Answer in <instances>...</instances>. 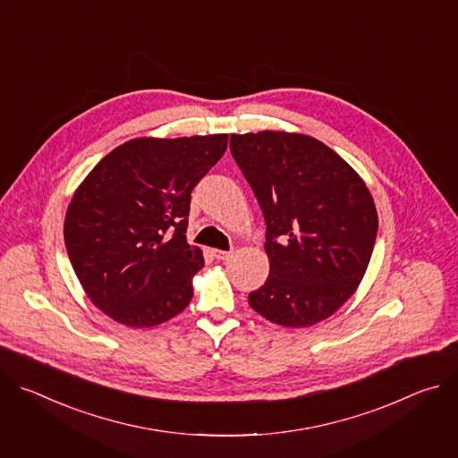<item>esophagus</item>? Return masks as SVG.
Listing matches in <instances>:
<instances>
[{
    "label": "esophagus",
    "instance_id": "esophagus-1",
    "mask_svg": "<svg viewBox=\"0 0 458 458\" xmlns=\"http://www.w3.org/2000/svg\"><path fill=\"white\" fill-rule=\"evenodd\" d=\"M214 257L217 260H228L232 257V251H225V250H214Z\"/></svg>",
    "mask_w": 458,
    "mask_h": 458
}]
</instances>
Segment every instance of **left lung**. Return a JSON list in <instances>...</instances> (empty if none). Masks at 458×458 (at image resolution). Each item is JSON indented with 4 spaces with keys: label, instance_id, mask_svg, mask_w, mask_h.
Masks as SVG:
<instances>
[{
    "label": "left lung",
    "instance_id": "8db88e82",
    "mask_svg": "<svg viewBox=\"0 0 458 458\" xmlns=\"http://www.w3.org/2000/svg\"><path fill=\"white\" fill-rule=\"evenodd\" d=\"M230 150L267 221L270 276L250 306L286 328L328 318L357 292L371 259L378 217L366 182L304 134H232Z\"/></svg>",
    "mask_w": 458,
    "mask_h": 458
}]
</instances>
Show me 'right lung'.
I'll return each instance as SVG.
<instances>
[{"label": "right lung", "mask_w": 458, "mask_h": 458, "mask_svg": "<svg viewBox=\"0 0 458 458\" xmlns=\"http://www.w3.org/2000/svg\"><path fill=\"white\" fill-rule=\"evenodd\" d=\"M228 134L136 138L76 188L64 246L92 304L128 328H152L191 301L203 251L186 242L190 193L223 157Z\"/></svg>", "instance_id": "add662e5"}]
</instances>
